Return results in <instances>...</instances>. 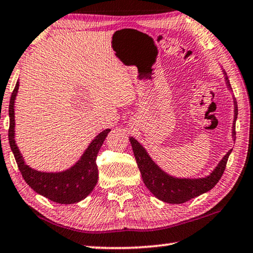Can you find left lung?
I'll list each match as a JSON object with an SVG mask.
<instances>
[{
  "instance_id": "obj_1",
  "label": "left lung",
  "mask_w": 253,
  "mask_h": 253,
  "mask_svg": "<svg viewBox=\"0 0 253 253\" xmlns=\"http://www.w3.org/2000/svg\"><path fill=\"white\" fill-rule=\"evenodd\" d=\"M228 85H230L229 80ZM237 108L238 107L235 106V119L238 115ZM234 134L235 126H233V135ZM129 140L145 185L157 199L170 204L185 203L215 186L224 173L226 163H228V158L231 154V151L226 154L210 176L199 179H179L169 176L168 174L158 169L142 145L135 138L130 137Z\"/></svg>"
}]
</instances>
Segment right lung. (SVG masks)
I'll list each match as a JSON object with an SVG mask.
<instances>
[{"instance_id": "obj_1", "label": "right lung", "mask_w": 253, "mask_h": 253, "mask_svg": "<svg viewBox=\"0 0 253 253\" xmlns=\"http://www.w3.org/2000/svg\"><path fill=\"white\" fill-rule=\"evenodd\" d=\"M19 83H16L11 95L8 105V116H10V127H8V143L14 158L18 164L21 174L28 185L43 195L44 198L60 204H72L91 193L98 181V168L96 164L97 154L99 152L102 143L108 135L110 129L101 131L92 143L89 145L87 151L77 164L66 172L61 173H42L32 169L25 165V163L19 152L14 140V100L18 93Z\"/></svg>"}]
</instances>
